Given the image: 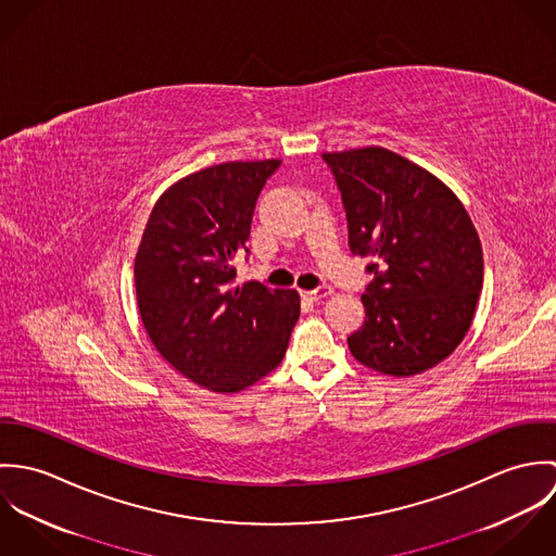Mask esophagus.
Listing matches in <instances>:
<instances>
[{
	"label": "esophagus",
	"instance_id": "34e87169",
	"mask_svg": "<svg viewBox=\"0 0 556 556\" xmlns=\"http://www.w3.org/2000/svg\"><path fill=\"white\" fill-rule=\"evenodd\" d=\"M331 293H333L331 287H318L315 291H304V298H308V300H313V302H318V300H323V298H327V295H331Z\"/></svg>",
	"mask_w": 556,
	"mask_h": 556
}]
</instances>
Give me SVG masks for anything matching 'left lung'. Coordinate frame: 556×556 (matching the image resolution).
<instances>
[{"label":"left lung","instance_id":"left-lung-1","mask_svg":"<svg viewBox=\"0 0 556 556\" xmlns=\"http://www.w3.org/2000/svg\"><path fill=\"white\" fill-rule=\"evenodd\" d=\"M353 254L375 256L353 357L381 375L430 370L467 336L483 285V254L460 199L437 175L386 148L327 152Z\"/></svg>","mask_w":556,"mask_h":556}]
</instances>
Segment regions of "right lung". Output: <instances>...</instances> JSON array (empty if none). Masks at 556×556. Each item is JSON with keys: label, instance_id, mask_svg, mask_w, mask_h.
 <instances>
[{"label": "right lung", "instance_id": "1", "mask_svg": "<svg viewBox=\"0 0 556 556\" xmlns=\"http://www.w3.org/2000/svg\"><path fill=\"white\" fill-rule=\"evenodd\" d=\"M282 160H233L177 179L160 194L135 256L143 327L192 383L238 394L276 370L300 318L295 289L233 285L254 203Z\"/></svg>", "mask_w": 556, "mask_h": 556}]
</instances>
